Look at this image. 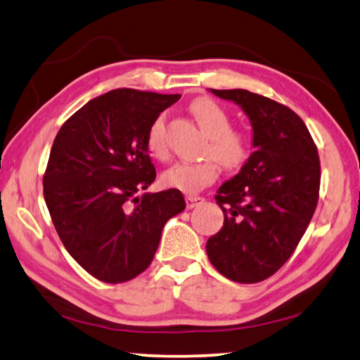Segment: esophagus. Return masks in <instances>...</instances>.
Returning a JSON list of instances; mask_svg holds the SVG:
<instances>
[{"label":"esophagus","mask_w":360,"mask_h":360,"mask_svg":"<svg viewBox=\"0 0 360 360\" xmlns=\"http://www.w3.org/2000/svg\"><path fill=\"white\" fill-rule=\"evenodd\" d=\"M200 203H203V198L202 197H192V195H188V197H186L187 210H193L195 206H198Z\"/></svg>","instance_id":"34e87169"}]
</instances>
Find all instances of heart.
<instances>
[{
	"mask_svg": "<svg viewBox=\"0 0 360 360\" xmlns=\"http://www.w3.org/2000/svg\"><path fill=\"white\" fill-rule=\"evenodd\" d=\"M191 111L197 119L200 129L208 136L203 155L200 162H179L165 169L162 174V184L182 193H197L203 187L214 182L219 173L217 163L227 169L240 168L248 160L251 152V141L248 135L238 130H231V119L216 101L210 98H197L192 101ZM148 149L157 157L165 155V117L158 115L149 127Z\"/></svg>",
	"mask_w": 360,
	"mask_h": 360,
	"instance_id": "heart-1",
	"label": "heart"
}]
</instances>
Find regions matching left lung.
Returning a JSON list of instances; mask_svg holds the SVG:
<instances>
[{"label": "left lung", "instance_id": "left-lung-1", "mask_svg": "<svg viewBox=\"0 0 360 360\" xmlns=\"http://www.w3.org/2000/svg\"><path fill=\"white\" fill-rule=\"evenodd\" d=\"M238 105L252 127V154L219 187L224 227L206 243L216 270L252 284L294 252L319 198L321 163L307 125L288 106L249 90H210Z\"/></svg>", "mask_w": 360, "mask_h": 360}]
</instances>
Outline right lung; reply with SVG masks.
Listing matches in <instances>:
<instances>
[{
  "mask_svg": "<svg viewBox=\"0 0 360 360\" xmlns=\"http://www.w3.org/2000/svg\"><path fill=\"white\" fill-rule=\"evenodd\" d=\"M181 95L115 89L90 100L53 139L44 200L66 251L103 283H125L150 265L162 230L184 211L179 191L155 179L149 127Z\"/></svg>",
  "mask_w": 360,
  "mask_h": 360,
  "instance_id": "1",
  "label": "right lung"
}]
</instances>
